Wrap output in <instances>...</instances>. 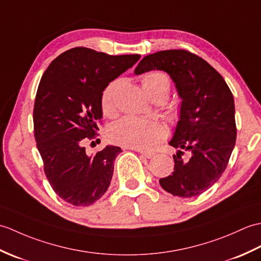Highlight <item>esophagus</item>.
<instances>
[{
    "mask_svg": "<svg viewBox=\"0 0 261 261\" xmlns=\"http://www.w3.org/2000/svg\"><path fill=\"white\" fill-rule=\"evenodd\" d=\"M138 152H140V154L146 159H152L154 156V153H150V152H143V150H138Z\"/></svg>",
    "mask_w": 261,
    "mask_h": 261,
    "instance_id": "esophagus-1",
    "label": "esophagus"
}]
</instances>
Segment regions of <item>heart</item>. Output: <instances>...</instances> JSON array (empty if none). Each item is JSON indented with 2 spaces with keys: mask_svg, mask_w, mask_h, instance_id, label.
Wrapping results in <instances>:
<instances>
[{
  "mask_svg": "<svg viewBox=\"0 0 261 261\" xmlns=\"http://www.w3.org/2000/svg\"><path fill=\"white\" fill-rule=\"evenodd\" d=\"M117 86L118 82H113L102 91L101 109L105 115L111 116L115 112V91ZM142 87L152 99L158 96L167 98L171 90V82L164 72L150 71L143 77ZM108 136L112 142L121 146L152 149L166 137V128L158 120L126 116L112 125Z\"/></svg>",
  "mask_w": 261,
  "mask_h": 261,
  "instance_id": "1",
  "label": "heart"
}]
</instances>
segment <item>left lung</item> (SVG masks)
Listing matches in <instances>:
<instances>
[{"mask_svg": "<svg viewBox=\"0 0 261 261\" xmlns=\"http://www.w3.org/2000/svg\"><path fill=\"white\" fill-rule=\"evenodd\" d=\"M164 70L182 98L179 120L170 145L178 149L174 171L160 179L166 192L192 198L221 177L236 144L237 127L232 92L221 74L192 52L172 49L144 57L136 74ZM182 150L190 153L183 160Z\"/></svg>", "mask_w": 261, "mask_h": 261, "instance_id": "obj_1", "label": "left lung"}]
</instances>
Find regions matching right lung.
<instances>
[{
  "label": "right lung",
  "instance_id": "1",
  "mask_svg": "<svg viewBox=\"0 0 261 261\" xmlns=\"http://www.w3.org/2000/svg\"><path fill=\"white\" fill-rule=\"evenodd\" d=\"M140 58L72 48L58 56L40 80L33 108L34 138L45 176L67 203L88 206L111 184L120 147L106 146L89 156L83 145L99 135L103 89Z\"/></svg>",
  "mask_w": 261,
  "mask_h": 261
}]
</instances>
